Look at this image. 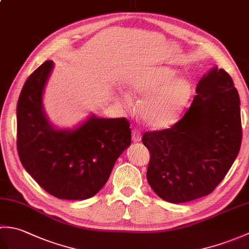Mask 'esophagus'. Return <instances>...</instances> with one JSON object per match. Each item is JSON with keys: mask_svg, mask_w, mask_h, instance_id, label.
<instances>
[{"mask_svg": "<svg viewBox=\"0 0 249 249\" xmlns=\"http://www.w3.org/2000/svg\"><path fill=\"white\" fill-rule=\"evenodd\" d=\"M131 138H133V141L135 142H138L141 140V133L138 128L133 129V136H131Z\"/></svg>", "mask_w": 249, "mask_h": 249, "instance_id": "obj_1", "label": "esophagus"}]
</instances>
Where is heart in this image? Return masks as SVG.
Masks as SVG:
<instances>
[{
    "mask_svg": "<svg viewBox=\"0 0 249 249\" xmlns=\"http://www.w3.org/2000/svg\"><path fill=\"white\" fill-rule=\"evenodd\" d=\"M171 68L160 67L128 82L133 94L143 95L138 110L147 125L163 128L176 122L192 96V86L185 78H176Z\"/></svg>",
    "mask_w": 249,
    "mask_h": 249,
    "instance_id": "heart-1",
    "label": "heart"
}]
</instances>
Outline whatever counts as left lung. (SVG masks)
<instances>
[{"instance_id":"8db88e82","label":"left lung","mask_w":249,"mask_h":249,"mask_svg":"<svg viewBox=\"0 0 249 249\" xmlns=\"http://www.w3.org/2000/svg\"><path fill=\"white\" fill-rule=\"evenodd\" d=\"M196 92L193 104L176 124L142 136L150 152L147 182L161 199L172 203L212 193L241 147L240 97L229 73L213 68L201 78Z\"/></svg>"}]
</instances>
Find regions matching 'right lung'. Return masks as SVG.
I'll list each match as a JSON object with an SVG mask.
<instances>
[{"mask_svg": "<svg viewBox=\"0 0 249 249\" xmlns=\"http://www.w3.org/2000/svg\"><path fill=\"white\" fill-rule=\"evenodd\" d=\"M53 66L46 61L31 73L17 104V151L20 161L40 187L56 198L93 197L108 181L114 163L130 145L131 130L125 118L95 115L73 130L52 126L41 96Z\"/></svg>", "mask_w": 249, "mask_h": 249, "instance_id": "obj_1", "label": "right lung"}]
</instances>
